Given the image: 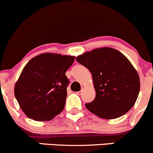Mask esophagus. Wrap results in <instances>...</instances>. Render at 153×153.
<instances>
[{
  "instance_id": "1",
  "label": "esophagus",
  "mask_w": 153,
  "mask_h": 153,
  "mask_svg": "<svg viewBox=\"0 0 153 153\" xmlns=\"http://www.w3.org/2000/svg\"><path fill=\"white\" fill-rule=\"evenodd\" d=\"M82 92H83V90L80 91L76 92V94H78V95H81V94H82Z\"/></svg>"
}]
</instances>
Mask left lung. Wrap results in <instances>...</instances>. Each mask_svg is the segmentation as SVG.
Returning <instances> with one entry per match:
<instances>
[{"mask_svg":"<svg viewBox=\"0 0 153 153\" xmlns=\"http://www.w3.org/2000/svg\"><path fill=\"white\" fill-rule=\"evenodd\" d=\"M92 74L96 97L85 106L103 119H115L134 106L140 90L138 73L121 52L110 47L87 51L76 57Z\"/></svg>","mask_w":153,"mask_h":153,"instance_id":"left-lung-1","label":"left lung"}]
</instances>
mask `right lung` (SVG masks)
I'll use <instances>...</instances> for the list:
<instances>
[{"instance_id":"right-lung-1","label":"right lung","mask_w":153,"mask_h":153,"mask_svg":"<svg viewBox=\"0 0 153 153\" xmlns=\"http://www.w3.org/2000/svg\"><path fill=\"white\" fill-rule=\"evenodd\" d=\"M75 56L44 53L30 60L14 85L19 107L30 118L51 120L63 110L69 80L65 75Z\"/></svg>"}]
</instances>
